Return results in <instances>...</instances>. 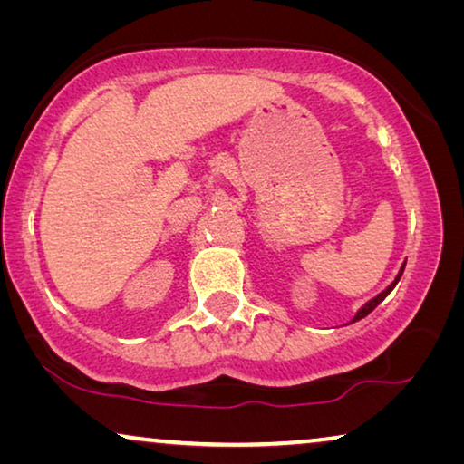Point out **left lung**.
Masks as SVG:
<instances>
[{"label":"left lung","instance_id":"1","mask_svg":"<svg viewBox=\"0 0 464 464\" xmlns=\"http://www.w3.org/2000/svg\"><path fill=\"white\" fill-rule=\"evenodd\" d=\"M403 268H405V266H401V270H399V275H397V278H395V281H392V283L389 285V287H386V289L382 291V294H380V295H376V297H373V300H370V302H367V304H365V306H363V308H361L357 314H354V319H353V323H354V321H359V319H363V316H367V314H370V313H372V310H373V308H376V306H378V304H380V302H382V300H384V297H386V295H389L392 289H395V285L399 283V278H401V275H403Z\"/></svg>","mask_w":464,"mask_h":464}]
</instances>
